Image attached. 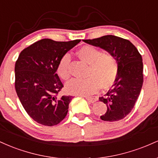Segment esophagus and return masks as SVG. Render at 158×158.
<instances>
[{
  "mask_svg": "<svg viewBox=\"0 0 158 158\" xmlns=\"http://www.w3.org/2000/svg\"><path fill=\"white\" fill-rule=\"evenodd\" d=\"M85 99H87V101H88V102H90V103H94V102H95L96 101V99L95 98H93V97H85Z\"/></svg>",
  "mask_w": 158,
  "mask_h": 158,
  "instance_id": "34e87169",
  "label": "esophagus"
}]
</instances>
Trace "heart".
Listing matches in <instances>:
<instances>
[{
	"instance_id": "heart-1",
	"label": "heart",
	"mask_w": 158,
	"mask_h": 158,
	"mask_svg": "<svg viewBox=\"0 0 158 158\" xmlns=\"http://www.w3.org/2000/svg\"><path fill=\"white\" fill-rule=\"evenodd\" d=\"M81 61L89 64L88 77L85 79H72L66 84L69 94L87 96L94 94L100 88H109L115 82L118 73V64L116 58L109 52H102L92 46H84L77 51ZM70 57L65 54L59 59L57 73L61 79L67 80L70 76Z\"/></svg>"
}]
</instances>
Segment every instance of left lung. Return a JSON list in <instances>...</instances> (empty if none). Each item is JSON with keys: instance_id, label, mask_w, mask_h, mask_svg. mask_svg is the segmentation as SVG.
<instances>
[{"instance_id": "obj_1", "label": "left lung", "mask_w": 158, "mask_h": 158, "mask_svg": "<svg viewBox=\"0 0 158 158\" xmlns=\"http://www.w3.org/2000/svg\"><path fill=\"white\" fill-rule=\"evenodd\" d=\"M83 41L112 54L118 64V73L112 88L104 97L99 98L107 106L106 113L101 116V119L114 122L125 118L133 109L143 86L142 56L131 41L115 35Z\"/></svg>"}]
</instances>
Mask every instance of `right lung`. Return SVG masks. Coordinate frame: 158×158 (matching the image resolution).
Masks as SVG:
<instances>
[{
  "label": "right lung",
  "mask_w": 158,
  "mask_h": 158,
  "mask_svg": "<svg viewBox=\"0 0 158 158\" xmlns=\"http://www.w3.org/2000/svg\"><path fill=\"white\" fill-rule=\"evenodd\" d=\"M79 42L41 39L23 50L16 61V93L27 113L39 124L55 126L68 114L73 97L58 96L64 85L56 68L61 56Z\"/></svg>",
  "instance_id": "obj_1"
}]
</instances>
